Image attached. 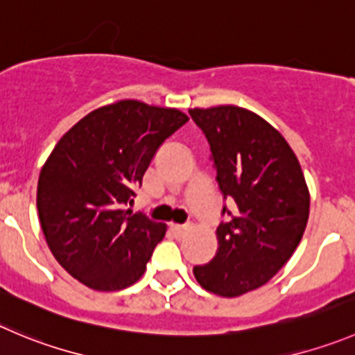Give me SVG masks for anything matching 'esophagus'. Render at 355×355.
I'll list each match as a JSON object with an SVG mask.
<instances>
[{
    "instance_id": "34e87169",
    "label": "esophagus",
    "mask_w": 355,
    "mask_h": 355,
    "mask_svg": "<svg viewBox=\"0 0 355 355\" xmlns=\"http://www.w3.org/2000/svg\"><path fill=\"white\" fill-rule=\"evenodd\" d=\"M184 230H187V226L184 225H171V232L174 235H181Z\"/></svg>"
}]
</instances>
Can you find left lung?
<instances>
[{
	"mask_svg": "<svg viewBox=\"0 0 355 355\" xmlns=\"http://www.w3.org/2000/svg\"><path fill=\"white\" fill-rule=\"evenodd\" d=\"M211 146L223 198L218 252L197 265L198 284L234 298L258 289L286 265L309 221L310 195L284 137L258 114L237 106L190 110Z\"/></svg>",
	"mask_w": 355,
	"mask_h": 355,
	"instance_id": "1",
	"label": "left lung"
}]
</instances>
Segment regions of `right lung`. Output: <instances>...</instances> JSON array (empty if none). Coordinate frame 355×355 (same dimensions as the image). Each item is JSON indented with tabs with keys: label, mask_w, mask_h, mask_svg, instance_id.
<instances>
[{
	"label": "right lung",
	"mask_w": 355,
	"mask_h": 355,
	"mask_svg": "<svg viewBox=\"0 0 355 355\" xmlns=\"http://www.w3.org/2000/svg\"><path fill=\"white\" fill-rule=\"evenodd\" d=\"M187 121L178 110L120 101L87 114L53 148L36 205L50 251L76 281L96 291L139 281L167 228L123 207L158 148Z\"/></svg>",
	"instance_id": "obj_1"
}]
</instances>
